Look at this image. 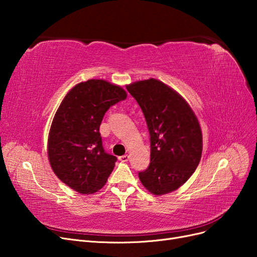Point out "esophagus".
I'll list each match as a JSON object with an SVG mask.
<instances>
[{
  "mask_svg": "<svg viewBox=\"0 0 257 257\" xmlns=\"http://www.w3.org/2000/svg\"><path fill=\"white\" fill-rule=\"evenodd\" d=\"M128 159H130V157H128L127 154H124V155H121V157H119V160L121 162H127Z\"/></svg>",
  "mask_w": 257,
  "mask_h": 257,
  "instance_id": "1",
  "label": "esophagus"
}]
</instances>
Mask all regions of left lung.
<instances>
[{"label": "left lung", "mask_w": 257, "mask_h": 257, "mask_svg": "<svg viewBox=\"0 0 257 257\" xmlns=\"http://www.w3.org/2000/svg\"><path fill=\"white\" fill-rule=\"evenodd\" d=\"M126 89L141 106L150 134V165L139 179L154 195L176 191L201 158L203 135L196 115L180 94L160 80L136 81Z\"/></svg>", "instance_id": "obj_1"}]
</instances>
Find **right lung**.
<instances>
[{
    "instance_id": "right-lung-1",
    "label": "right lung",
    "mask_w": 257,
    "mask_h": 257,
    "mask_svg": "<svg viewBox=\"0 0 257 257\" xmlns=\"http://www.w3.org/2000/svg\"><path fill=\"white\" fill-rule=\"evenodd\" d=\"M126 98L119 85L102 79L80 82L69 91L54 114L48 137L53 173L80 194L105 185L116 158L105 152L99 125L109 108Z\"/></svg>"
}]
</instances>
